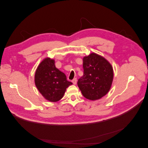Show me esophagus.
Returning a JSON list of instances; mask_svg holds the SVG:
<instances>
[{
	"instance_id": "esophagus-1",
	"label": "esophagus",
	"mask_w": 148,
	"mask_h": 148,
	"mask_svg": "<svg viewBox=\"0 0 148 148\" xmlns=\"http://www.w3.org/2000/svg\"><path fill=\"white\" fill-rule=\"evenodd\" d=\"M71 82L73 83V84H77V78H74L73 79L71 80Z\"/></svg>"
}]
</instances>
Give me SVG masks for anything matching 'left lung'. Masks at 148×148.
Here are the masks:
<instances>
[{
	"label": "left lung",
	"instance_id": "obj_1",
	"mask_svg": "<svg viewBox=\"0 0 148 148\" xmlns=\"http://www.w3.org/2000/svg\"><path fill=\"white\" fill-rule=\"evenodd\" d=\"M83 75L77 84L83 96L96 101L106 95L114 78L113 67L109 62L93 52L83 57Z\"/></svg>",
	"mask_w": 148,
	"mask_h": 148
}]
</instances>
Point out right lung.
<instances>
[{"instance_id":"add662e5","label":"right lung","mask_w":148,"mask_h":148,"mask_svg":"<svg viewBox=\"0 0 148 148\" xmlns=\"http://www.w3.org/2000/svg\"><path fill=\"white\" fill-rule=\"evenodd\" d=\"M34 83L39 92L50 102H57L63 97L66 88L72 83L66 80L64 73L56 68L55 60L46 57L36 70Z\"/></svg>"}]
</instances>
